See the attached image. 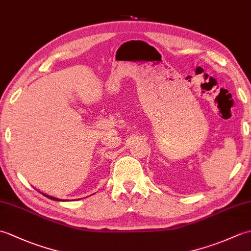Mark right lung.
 <instances>
[{
    "instance_id": "add662e5",
    "label": "right lung",
    "mask_w": 251,
    "mask_h": 251,
    "mask_svg": "<svg viewBox=\"0 0 251 251\" xmlns=\"http://www.w3.org/2000/svg\"><path fill=\"white\" fill-rule=\"evenodd\" d=\"M42 194H43L44 196H46L47 199H50V200H52V201H61V200H59V199H56V197H54V196H50V195L44 194V193H42Z\"/></svg>"
}]
</instances>
